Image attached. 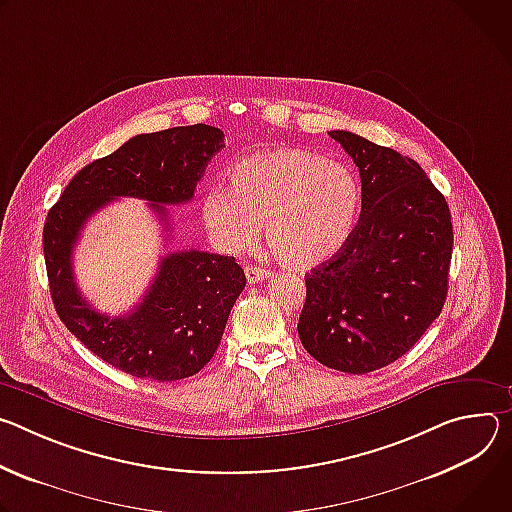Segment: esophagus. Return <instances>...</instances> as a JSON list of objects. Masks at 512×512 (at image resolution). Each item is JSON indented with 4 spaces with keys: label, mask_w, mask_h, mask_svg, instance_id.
Here are the masks:
<instances>
[{
    "label": "esophagus",
    "mask_w": 512,
    "mask_h": 512,
    "mask_svg": "<svg viewBox=\"0 0 512 512\" xmlns=\"http://www.w3.org/2000/svg\"><path fill=\"white\" fill-rule=\"evenodd\" d=\"M244 272H246V278H248L250 285H256V282H260V280H264V278H270V272H268V270L258 268V266H252V264H248V266L244 268Z\"/></svg>",
    "instance_id": "esophagus-1"
}]
</instances>
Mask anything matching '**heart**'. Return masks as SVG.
<instances>
[{"label": "heart", "mask_w": 512, "mask_h": 512, "mask_svg": "<svg viewBox=\"0 0 512 512\" xmlns=\"http://www.w3.org/2000/svg\"><path fill=\"white\" fill-rule=\"evenodd\" d=\"M230 191L211 189L201 217L227 252H246L258 240L287 268L327 262L348 242L360 211L352 170L319 154L280 146L236 160L227 170Z\"/></svg>", "instance_id": "b5f03b06"}]
</instances>
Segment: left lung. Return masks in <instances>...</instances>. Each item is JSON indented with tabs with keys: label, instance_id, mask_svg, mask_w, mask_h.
Returning <instances> with one entry per match:
<instances>
[{
	"label": "left lung",
	"instance_id": "1",
	"mask_svg": "<svg viewBox=\"0 0 512 512\" xmlns=\"http://www.w3.org/2000/svg\"><path fill=\"white\" fill-rule=\"evenodd\" d=\"M362 181L348 242L305 274L303 348L323 366L366 374L407 354L439 317L453 248L445 197L409 156L335 130Z\"/></svg>",
	"mask_w": 512,
	"mask_h": 512
}]
</instances>
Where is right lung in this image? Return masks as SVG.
<instances>
[{
    "instance_id": "obj_1",
    "label": "right lung",
    "mask_w": 512,
    "mask_h": 512,
    "mask_svg": "<svg viewBox=\"0 0 512 512\" xmlns=\"http://www.w3.org/2000/svg\"><path fill=\"white\" fill-rule=\"evenodd\" d=\"M221 148L223 132L205 124L134 136L81 168L46 215L42 246L56 313L87 350L136 378L173 382L197 374L221 342L246 274L234 256L170 252L142 301L128 315L109 317L77 289L73 248L85 221L116 197L148 201L168 225L164 205L191 201Z\"/></svg>"
}]
</instances>
